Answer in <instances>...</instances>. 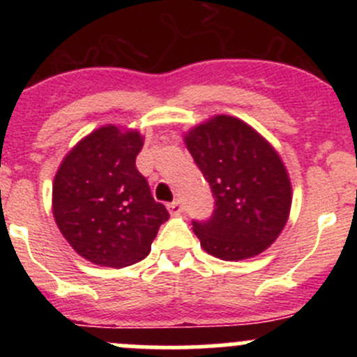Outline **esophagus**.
<instances>
[{"mask_svg": "<svg viewBox=\"0 0 357 357\" xmlns=\"http://www.w3.org/2000/svg\"><path fill=\"white\" fill-rule=\"evenodd\" d=\"M167 208H169V212H171V214H179V212L183 211V205H181V202H179V200H174V202H171V204L167 205Z\"/></svg>", "mask_w": 357, "mask_h": 357, "instance_id": "obj_1", "label": "esophagus"}]
</instances>
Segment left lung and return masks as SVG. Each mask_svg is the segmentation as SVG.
Returning <instances> with one entry per match:
<instances>
[{
  "label": "left lung",
  "instance_id": "left-lung-1",
  "mask_svg": "<svg viewBox=\"0 0 357 357\" xmlns=\"http://www.w3.org/2000/svg\"><path fill=\"white\" fill-rule=\"evenodd\" d=\"M185 142L214 197L211 218L193 221L200 245L225 261L261 254L289 219L291 188L282 158L250 126L229 115L197 126Z\"/></svg>",
  "mask_w": 357,
  "mask_h": 357
}]
</instances>
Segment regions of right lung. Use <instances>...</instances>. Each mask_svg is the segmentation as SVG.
I'll return each mask as SVG.
<instances>
[{
  "label": "right lung",
  "mask_w": 357,
  "mask_h": 357,
  "mask_svg": "<svg viewBox=\"0 0 357 357\" xmlns=\"http://www.w3.org/2000/svg\"><path fill=\"white\" fill-rule=\"evenodd\" d=\"M143 138L105 126L63 158L53 183V214L72 248L88 261L126 268L149 255L169 219L136 169Z\"/></svg>",
  "instance_id": "obj_1"
}]
</instances>
